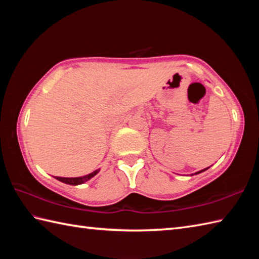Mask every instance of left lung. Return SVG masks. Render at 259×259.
I'll return each instance as SVG.
<instances>
[{
  "label": "left lung",
  "mask_w": 259,
  "mask_h": 259,
  "mask_svg": "<svg viewBox=\"0 0 259 259\" xmlns=\"http://www.w3.org/2000/svg\"><path fill=\"white\" fill-rule=\"evenodd\" d=\"M208 168H206V169H202V170H200V171H197L196 172V175H198V174H200V172H202V171H205V170H207Z\"/></svg>",
  "instance_id": "8db88e82"
}]
</instances>
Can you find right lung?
Segmentation results:
<instances>
[{"label": "right lung", "instance_id": "right-lung-1", "mask_svg": "<svg viewBox=\"0 0 259 259\" xmlns=\"http://www.w3.org/2000/svg\"><path fill=\"white\" fill-rule=\"evenodd\" d=\"M100 171V169L95 170V171L89 174V175H85V176H82V177H74V178H65V177H54L56 179H58L59 181H61V183L64 184H68V185H72V186H76V185H81V184H84L85 181L90 180L92 177H95V176Z\"/></svg>", "mask_w": 259, "mask_h": 259}]
</instances>
